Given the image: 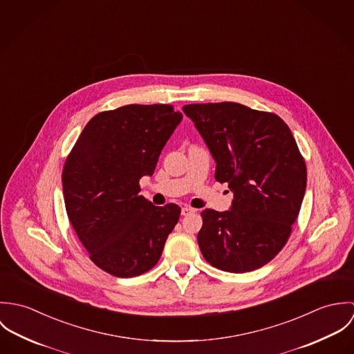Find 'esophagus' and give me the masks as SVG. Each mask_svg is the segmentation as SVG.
Segmentation results:
<instances>
[{
  "label": "esophagus",
  "instance_id": "1",
  "mask_svg": "<svg viewBox=\"0 0 354 354\" xmlns=\"http://www.w3.org/2000/svg\"><path fill=\"white\" fill-rule=\"evenodd\" d=\"M194 212H196V209H195V208H191V207H188V205H185V207L181 208V214H183V215H189V214H194Z\"/></svg>",
  "mask_w": 354,
  "mask_h": 354
}]
</instances>
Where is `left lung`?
I'll use <instances>...</instances> for the list:
<instances>
[{"instance_id":"8db88e82","label":"left lung","mask_w":354,"mask_h":354,"mask_svg":"<svg viewBox=\"0 0 354 354\" xmlns=\"http://www.w3.org/2000/svg\"><path fill=\"white\" fill-rule=\"evenodd\" d=\"M183 110L216 163L215 180L233 192L229 211L202 212L203 257L227 272L260 268L286 244L306 188L305 162L292 131L277 114L234 102Z\"/></svg>"}]
</instances>
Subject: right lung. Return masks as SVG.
I'll return each instance as SVG.
<instances>
[{
	"label": "right lung",
	"mask_w": 354,
	"mask_h": 354,
	"mask_svg": "<svg viewBox=\"0 0 354 354\" xmlns=\"http://www.w3.org/2000/svg\"><path fill=\"white\" fill-rule=\"evenodd\" d=\"M183 120L170 104H127L93 117L66 158L62 192L68 218L90 259L118 278L158 263L178 222L176 204L140 196L166 142Z\"/></svg>",
	"instance_id": "add662e5"
}]
</instances>
